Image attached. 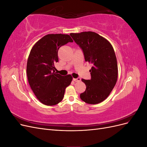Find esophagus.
<instances>
[{
  "mask_svg": "<svg viewBox=\"0 0 147 147\" xmlns=\"http://www.w3.org/2000/svg\"><path fill=\"white\" fill-rule=\"evenodd\" d=\"M74 81L75 82H80L81 81V78L80 77H78L77 78H74Z\"/></svg>",
  "mask_w": 147,
  "mask_h": 147,
  "instance_id": "obj_1",
  "label": "esophagus"
}]
</instances>
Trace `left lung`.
<instances>
[{
	"label": "left lung",
	"instance_id": "left-lung-1",
	"mask_svg": "<svg viewBox=\"0 0 147 147\" xmlns=\"http://www.w3.org/2000/svg\"><path fill=\"white\" fill-rule=\"evenodd\" d=\"M70 35L82 50L85 61L92 64L91 79L82 80L86 88L80 96L87 104H99L109 96L117 81V60L113 47L94 32Z\"/></svg>",
	"mask_w": 147,
	"mask_h": 147
}]
</instances>
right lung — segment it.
<instances>
[{"label":"right lung","instance_id":"obj_1","mask_svg":"<svg viewBox=\"0 0 147 147\" xmlns=\"http://www.w3.org/2000/svg\"><path fill=\"white\" fill-rule=\"evenodd\" d=\"M73 42L67 34H48L35 44L27 63L29 85L37 98L46 105H55L63 100L65 88L72 80L70 75L62 76L55 72L58 50Z\"/></svg>","mask_w":147,"mask_h":147}]
</instances>
